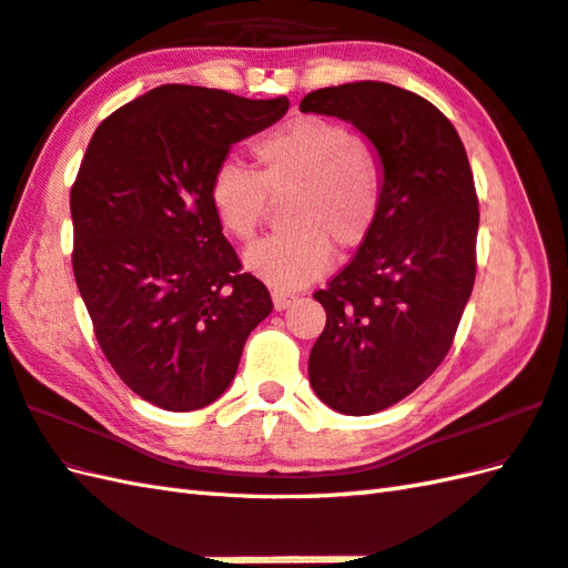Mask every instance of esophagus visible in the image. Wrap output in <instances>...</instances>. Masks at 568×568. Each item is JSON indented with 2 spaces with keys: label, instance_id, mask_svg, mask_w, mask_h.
<instances>
[{
  "label": "esophagus",
  "instance_id": "obj_1",
  "mask_svg": "<svg viewBox=\"0 0 568 568\" xmlns=\"http://www.w3.org/2000/svg\"><path fill=\"white\" fill-rule=\"evenodd\" d=\"M273 307L281 312V310H287L291 307L293 303H295V295H291V293H283V291H273Z\"/></svg>",
  "mask_w": 568,
  "mask_h": 568
}]
</instances>
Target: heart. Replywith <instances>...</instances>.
<instances>
[{
  "label": "heart",
  "mask_w": 568,
  "mask_h": 568,
  "mask_svg": "<svg viewBox=\"0 0 568 568\" xmlns=\"http://www.w3.org/2000/svg\"><path fill=\"white\" fill-rule=\"evenodd\" d=\"M258 171L236 161L214 168L207 197L224 232L248 244L268 212L271 197L295 195L287 207L293 232L251 246L246 271L295 291L327 273L332 244L354 248L378 220L383 168L371 146L346 126L300 116L253 143Z\"/></svg>",
  "instance_id": "b5f03b06"
}]
</instances>
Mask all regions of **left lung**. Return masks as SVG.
<instances>
[{
	"label": "left lung",
	"mask_w": 568,
	"mask_h": 568,
	"mask_svg": "<svg viewBox=\"0 0 568 568\" xmlns=\"http://www.w3.org/2000/svg\"><path fill=\"white\" fill-rule=\"evenodd\" d=\"M300 110L354 124L383 168L376 224L315 293L327 324L307 366L324 405L373 415L419 388L452 348L476 281L474 173L449 119L395 84L315 90Z\"/></svg>",
	"instance_id": "8db88e82"
}]
</instances>
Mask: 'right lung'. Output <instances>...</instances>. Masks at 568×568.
<instances>
[{
  "instance_id": "obj_1",
  "label": "right lung",
  "mask_w": 568,
  "mask_h": 568,
  "mask_svg": "<svg viewBox=\"0 0 568 568\" xmlns=\"http://www.w3.org/2000/svg\"><path fill=\"white\" fill-rule=\"evenodd\" d=\"M291 102L161 84L94 131L70 192L72 271L94 336L131 390L171 413L232 385L271 315L210 207L214 168Z\"/></svg>"
}]
</instances>
